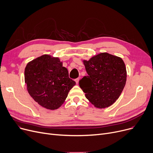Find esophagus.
<instances>
[{
  "label": "esophagus",
  "instance_id": "obj_1",
  "mask_svg": "<svg viewBox=\"0 0 153 153\" xmlns=\"http://www.w3.org/2000/svg\"><path fill=\"white\" fill-rule=\"evenodd\" d=\"M79 78H76L75 79V82H76V84H78V83H79Z\"/></svg>",
  "mask_w": 153,
  "mask_h": 153
}]
</instances>
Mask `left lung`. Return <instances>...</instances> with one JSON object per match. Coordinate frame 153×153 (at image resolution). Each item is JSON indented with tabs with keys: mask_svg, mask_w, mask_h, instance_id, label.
<instances>
[{
	"mask_svg": "<svg viewBox=\"0 0 153 153\" xmlns=\"http://www.w3.org/2000/svg\"><path fill=\"white\" fill-rule=\"evenodd\" d=\"M88 74L79 86L87 100L95 107L106 108L120 96L126 84L127 70L119 57L101 52L82 61Z\"/></svg>",
	"mask_w": 153,
	"mask_h": 153,
	"instance_id": "8db88e82",
	"label": "left lung"
}]
</instances>
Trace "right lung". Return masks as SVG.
<instances>
[{
  "label": "right lung",
  "instance_id": "1",
  "mask_svg": "<svg viewBox=\"0 0 153 153\" xmlns=\"http://www.w3.org/2000/svg\"><path fill=\"white\" fill-rule=\"evenodd\" d=\"M25 82L31 97L45 109L56 110L64 104L76 85L59 57L44 54L29 62L25 69Z\"/></svg>",
  "mask_w": 153,
  "mask_h": 153
}]
</instances>
